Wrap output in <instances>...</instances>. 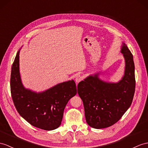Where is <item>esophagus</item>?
<instances>
[{"label": "esophagus", "instance_id": "34e87169", "mask_svg": "<svg viewBox=\"0 0 148 148\" xmlns=\"http://www.w3.org/2000/svg\"><path fill=\"white\" fill-rule=\"evenodd\" d=\"M82 80V77L81 76H77L76 78H75V82H76L77 85Z\"/></svg>", "mask_w": 148, "mask_h": 148}]
</instances>
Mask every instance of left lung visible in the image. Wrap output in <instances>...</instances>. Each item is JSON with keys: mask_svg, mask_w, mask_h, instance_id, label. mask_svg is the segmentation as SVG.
I'll return each instance as SVG.
<instances>
[{"mask_svg": "<svg viewBox=\"0 0 148 148\" xmlns=\"http://www.w3.org/2000/svg\"><path fill=\"white\" fill-rule=\"evenodd\" d=\"M121 53L125 60L124 74L118 82L90 75L78 84V93L84 103L86 121L90 127H110L120 119L131 106L135 92L134 63L130 50L122 42Z\"/></svg>", "mask_w": 148, "mask_h": 148, "instance_id": "1", "label": "left lung"}]
</instances>
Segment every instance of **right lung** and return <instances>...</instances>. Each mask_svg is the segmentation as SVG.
I'll return each mask as SVG.
<instances>
[{"instance_id": "1", "label": "right lung", "mask_w": 148, "mask_h": 148, "mask_svg": "<svg viewBox=\"0 0 148 148\" xmlns=\"http://www.w3.org/2000/svg\"><path fill=\"white\" fill-rule=\"evenodd\" d=\"M17 51L10 75V92L18 113L32 125L51 131L61 125L64 109L69 100L77 94L73 80L57 84L46 90L36 92L26 88L19 72V53Z\"/></svg>"}]
</instances>
